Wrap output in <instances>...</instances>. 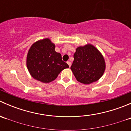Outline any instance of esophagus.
Here are the masks:
<instances>
[{
    "mask_svg": "<svg viewBox=\"0 0 131 131\" xmlns=\"http://www.w3.org/2000/svg\"><path fill=\"white\" fill-rule=\"evenodd\" d=\"M67 64H68V66H69L70 67H71V62L70 61H67Z\"/></svg>",
    "mask_w": 131,
    "mask_h": 131,
    "instance_id": "34e87169",
    "label": "esophagus"
}]
</instances>
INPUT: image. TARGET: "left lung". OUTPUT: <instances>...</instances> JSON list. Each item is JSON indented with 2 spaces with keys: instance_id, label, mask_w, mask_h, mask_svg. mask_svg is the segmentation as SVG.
Here are the masks:
<instances>
[{
  "instance_id": "left-lung-1",
  "label": "left lung",
  "mask_w": 131,
  "mask_h": 131,
  "mask_svg": "<svg viewBox=\"0 0 131 131\" xmlns=\"http://www.w3.org/2000/svg\"><path fill=\"white\" fill-rule=\"evenodd\" d=\"M71 70L77 81L90 84L103 75L106 63L102 54L95 46L88 43L76 49Z\"/></svg>"
}]
</instances>
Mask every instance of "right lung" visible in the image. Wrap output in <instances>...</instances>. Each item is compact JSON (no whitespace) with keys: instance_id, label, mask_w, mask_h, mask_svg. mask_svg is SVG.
Segmentation results:
<instances>
[{"instance_id":"add662e5","label":"right lung","mask_w":131,"mask_h":131,"mask_svg":"<svg viewBox=\"0 0 131 131\" xmlns=\"http://www.w3.org/2000/svg\"><path fill=\"white\" fill-rule=\"evenodd\" d=\"M26 67L31 76L43 83H49L63 70L69 68L61 55L55 51V44L49 38L34 42L26 56Z\"/></svg>"}]
</instances>
